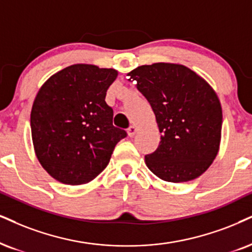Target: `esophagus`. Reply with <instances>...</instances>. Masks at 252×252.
<instances>
[{
	"mask_svg": "<svg viewBox=\"0 0 252 252\" xmlns=\"http://www.w3.org/2000/svg\"><path fill=\"white\" fill-rule=\"evenodd\" d=\"M138 132V128H136L135 126H129V128L127 129V134H128V136H134L135 133Z\"/></svg>",
	"mask_w": 252,
	"mask_h": 252,
	"instance_id": "1",
	"label": "esophagus"
}]
</instances>
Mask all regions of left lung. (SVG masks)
<instances>
[{
	"instance_id": "8db88e82",
	"label": "left lung",
	"mask_w": 252,
	"mask_h": 252,
	"mask_svg": "<svg viewBox=\"0 0 252 252\" xmlns=\"http://www.w3.org/2000/svg\"><path fill=\"white\" fill-rule=\"evenodd\" d=\"M151 104L161 133L146 166L167 182H187L209 168L220 151L222 106L215 90L182 64L141 65L127 73Z\"/></svg>"
}]
</instances>
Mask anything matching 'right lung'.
<instances>
[{
    "label": "right lung",
    "instance_id": "1",
    "mask_svg": "<svg viewBox=\"0 0 252 252\" xmlns=\"http://www.w3.org/2000/svg\"><path fill=\"white\" fill-rule=\"evenodd\" d=\"M117 77L114 69L73 64L52 74L37 92L30 114L33 151L57 181H92L126 136L113 126V110L105 101Z\"/></svg>",
    "mask_w": 252,
    "mask_h": 252
}]
</instances>
